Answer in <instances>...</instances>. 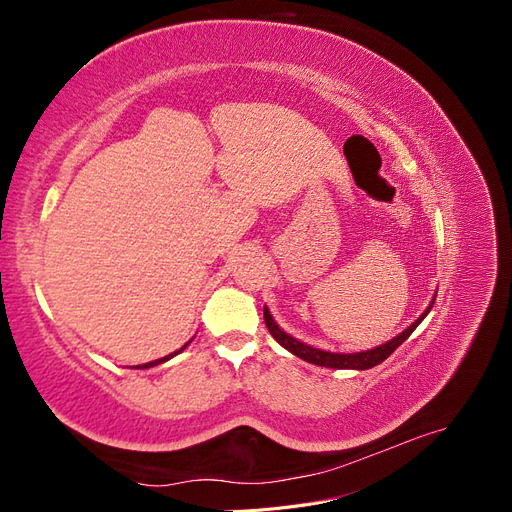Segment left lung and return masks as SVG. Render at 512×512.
Listing matches in <instances>:
<instances>
[{
	"label": "left lung",
	"mask_w": 512,
	"mask_h": 512,
	"mask_svg": "<svg viewBox=\"0 0 512 512\" xmlns=\"http://www.w3.org/2000/svg\"><path fill=\"white\" fill-rule=\"evenodd\" d=\"M433 301H436V299H431V303L423 312V316H418L404 333H399L397 337H393L391 342H386V344H382L378 348L365 350V352H354V354L327 352V350H318V348H312V346L299 342V339H294L292 335H288L286 331H282L280 327H277V322L273 320V316H271V312H269L267 307H265V324H267V329H269V333L273 335V339H275L277 344L284 346L288 352H292L294 356H299V359H303L307 363L320 365V367H333V369H369V367H376L378 363H382L386 356H391L401 344L406 342V339L412 335V331L431 312Z\"/></svg>",
	"instance_id": "obj_1"
}]
</instances>
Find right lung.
Masks as SVG:
<instances>
[{
  "label": "right lung",
  "instance_id": "1",
  "mask_svg": "<svg viewBox=\"0 0 512 512\" xmlns=\"http://www.w3.org/2000/svg\"><path fill=\"white\" fill-rule=\"evenodd\" d=\"M190 344V342H188ZM188 344H185V346H188ZM185 346L181 348V350H185ZM181 350H177V352H173V354H168V356H164V359H158V361H151V363H145V365H138V369H147V367H153V365H160V363H164V361H168V359H173V356L175 354H179Z\"/></svg>",
  "mask_w": 512,
  "mask_h": 512
}]
</instances>
